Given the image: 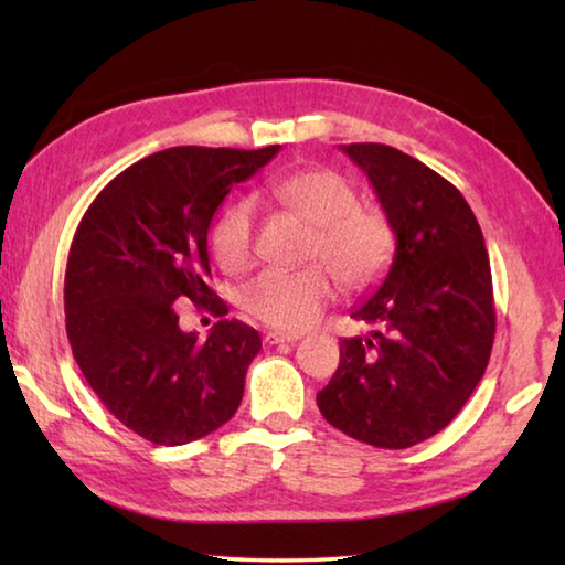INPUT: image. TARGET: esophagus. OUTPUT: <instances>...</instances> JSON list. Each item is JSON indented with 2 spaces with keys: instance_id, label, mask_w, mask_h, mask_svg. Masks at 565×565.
I'll return each mask as SVG.
<instances>
[{
  "instance_id": "esophagus-1",
  "label": "esophagus",
  "mask_w": 565,
  "mask_h": 565,
  "mask_svg": "<svg viewBox=\"0 0 565 565\" xmlns=\"http://www.w3.org/2000/svg\"><path fill=\"white\" fill-rule=\"evenodd\" d=\"M299 339H301V333H294V331H269L264 337V341L269 343V347H276V343H294Z\"/></svg>"
}]
</instances>
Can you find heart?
I'll return each mask as SVG.
<instances>
[{"label": "heart", "instance_id": "obj_1", "mask_svg": "<svg viewBox=\"0 0 565 565\" xmlns=\"http://www.w3.org/2000/svg\"><path fill=\"white\" fill-rule=\"evenodd\" d=\"M274 194L313 224L309 259L303 269H269L242 289V306L256 321L284 331H301L321 317L337 296L339 275L347 289H366L388 271L396 256V228L379 206L359 204V194L331 169H306L286 177ZM218 266L242 274L254 264V209L234 202L212 232Z\"/></svg>", "mask_w": 565, "mask_h": 565}]
</instances>
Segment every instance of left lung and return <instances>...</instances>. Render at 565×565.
Returning <instances> with one entry per match:
<instances>
[{"mask_svg":"<svg viewBox=\"0 0 565 565\" xmlns=\"http://www.w3.org/2000/svg\"><path fill=\"white\" fill-rule=\"evenodd\" d=\"M396 228L386 281L351 319L369 337L341 341L323 418L356 441L408 448L446 428L491 359L493 281L481 226L461 191L386 145H347Z\"/></svg>","mask_w":565,"mask_h":565,"instance_id":"left-lung-1","label":"left lung"}]
</instances>
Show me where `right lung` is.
Listing matches in <instances>:
<instances>
[{"label":"right lung","instance_id":"1","mask_svg":"<svg viewBox=\"0 0 565 565\" xmlns=\"http://www.w3.org/2000/svg\"><path fill=\"white\" fill-rule=\"evenodd\" d=\"M279 149L157 151L114 177L76 226L64 276L72 353L102 404L151 444L196 441L242 404L259 333L222 319L202 341L179 329L174 303L226 317L209 286V224Z\"/></svg>","mask_w":565,"mask_h":565}]
</instances>
